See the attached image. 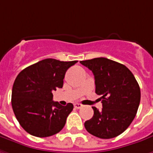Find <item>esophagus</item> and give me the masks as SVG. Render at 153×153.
Segmentation results:
<instances>
[{
	"label": "esophagus",
	"mask_w": 153,
	"mask_h": 153,
	"mask_svg": "<svg viewBox=\"0 0 153 153\" xmlns=\"http://www.w3.org/2000/svg\"><path fill=\"white\" fill-rule=\"evenodd\" d=\"M74 105V108H76V109H80V108L83 107V105H82V104H79V103H75Z\"/></svg>",
	"instance_id": "esophagus-1"
}]
</instances>
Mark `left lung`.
I'll return each mask as SVG.
<instances>
[{
	"instance_id": "1",
	"label": "left lung",
	"mask_w": 153,
	"mask_h": 153,
	"mask_svg": "<svg viewBox=\"0 0 153 153\" xmlns=\"http://www.w3.org/2000/svg\"><path fill=\"white\" fill-rule=\"evenodd\" d=\"M94 76L95 93L100 95L102 109L92 107L94 116L85 122L87 131L102 139L124 132L137 115L141 90L133 74L125 65L106 58L80 61Z\"/></svg>"
}]
</instances>
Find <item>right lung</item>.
<instances>
[{
  "instance_id": "add662e5",
  "label": "right lung",
  "mask_w": 153,
  "mask_h": 153,
  "mask_svg": "<svg viewBox=\"0 0 153 153\" xmlns=\"http://www.w3.org/2000/svg\"><path fill=\"white\" fill-rule=\"evenodd\" d=\"M78 61L46 59L21 71L11 93V106L16 120L27 133L47 137L59 133L74 109L53 100V91L62 88L65 73Z\"/></svg>"
}]
</instances>
